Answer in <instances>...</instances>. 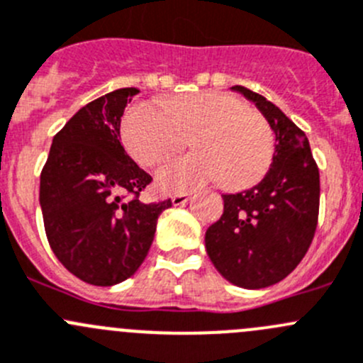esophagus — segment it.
<instances>
[{
    "label": "esophagus",
    "instance_id": "1",
    "mask_svg": "<svg viewBox=\"0 0 363 363\" xmlns=\"http://www.w3.org/2000/svg\"><path fill=\"white\" fill-rule=\"evenodd\" d=\"M189 199H191V193H175V195L172 196V203H174V206H184Z\"/></svg>",
    "mask_w": 363,
    "mask_h": 363
}]
</instances>
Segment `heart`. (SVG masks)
Listing matches in <instances>:
<instances>
[{
    "label": "heart",
    "mask_w": 363,
    "mask_h": 363,
    "mask_svg": "<svg viewBox=\"0 0 363 363\" xmlns=\"http://www.w3.org/2000/svg\"><path fill=\"white\" fill-rule=\"evenodd\" d=\"M191 135L196 154L167 161L157 170L163 191H186L211 181L239 191L257 184L273 161L275 136L269 122L230 94H184L168 99L164 108L140 103L122 122L125 149L142 167L167 160Z\"/></svg>",
    "instance_id": "1"
}]
</instances>
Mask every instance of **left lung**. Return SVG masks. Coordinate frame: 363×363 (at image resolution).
Segmentation results:
<instances>
[{
    "label": "left lung",
    "mask_w": 363,
    "mask_h": 363,
    "mask_svg": "<svg viewBox=\"0 0 363 363\" xmlns=\"http://www.w3.org/2000/svg\"><path fill=\"white\" fill-rule=\"evenodd\" d=\"M275 131L273 163L246 191L223 195V214L206 232L211 262L228 282L262 289L286 279L307 253L319 214V170L305 133L266 97L235 84Z\"/></svg>",
    "instance_id": "8db88e82"
}]
</instances>
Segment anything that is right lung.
I'll use <instances>...</instances> for the list:
<instances>
[{
	"label": "right lung",
	"instance_id": "right-lung-1",
	"mask_svg": "<svg viewBox=\"0 0 363 363\" xmlns=\"http://www.w3.org/2000/svg\"><path fill=\"white\" fill-rule=\"evenodd\" d=\"M138 88H118L81 108L52 138L40 174V207L51 250L79 280L124 282L142 266L157 218L172 200L143 203L152 177L121 143V118Z\"/></svg>",
	"mask_w": 363,
	"mask_h": 363
}]
</instances>
